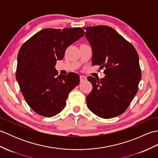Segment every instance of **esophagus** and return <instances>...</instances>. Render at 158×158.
I'll list each match as a JSON object with an SVG mask.
<instances>
[{
	"label": "esophagus",
	"instance_id": "34e87169",
	"mask_svg": "<svg viewBox=\"0 0 158 158\" xmlns=\"http://www.w3.org/2000/svg\"><path fill=\"white\" fill-rule=\"evenodd\" d=\"M87 80V77L83 75H80V81L83 82Z\"/></svg>",
	"mask_w": 158,
	"mask_h": 158
}]
</instances>
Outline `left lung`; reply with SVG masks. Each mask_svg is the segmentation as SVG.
Masks as SVG:
<instances>
[{"mask_svg":"<svg viewBox=\"0 0 158 158\" xmlns=\"http://www.w3.org/2000/svg\"><path fill=\"white\" fill-rule=\"evenodd\" d=\"M92 49V65L103 67L105 76H89L92 89L87 96L89 109L100 117L109 119L122 114L138 91L141 79L139 55L132 44L107 26L83 28Z\"/></svg>","mask_w":158,"mask_h":158,"instance_id":"8db88e82","label":"left lung"}]
</instances>
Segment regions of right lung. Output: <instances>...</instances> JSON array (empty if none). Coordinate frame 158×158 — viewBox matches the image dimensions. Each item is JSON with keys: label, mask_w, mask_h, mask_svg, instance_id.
Here are the masks:
<instances>
[{"label": "right lung", "mask_w": 158, "mask_h": 158, "mask_svg": "<svg viewBox=\"0 0 158 158\" xmlns=\"http://www.w3.org/2000/svg\"><path fill=\"white\" fill-rule=\"evenodd\" d=\"M83 36L81 28H45L20 48L16 79L26 102L39 115L51 117L62 111L69 94L79 83L75 73L57 76L55 66L66 49Z\"/></svg>", "instance_id": "right-lung-1"}]
</instances>
